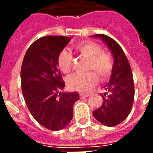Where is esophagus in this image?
Listing matches in <instances>:
<instances>
[{"label": "esophagus", "mask_w": 153, "mask_h": 153, "mask_svg": "<svg viewBox=\"0 0 153 153\" xmlns=\"http://www.w3.org/2000/svg\"><path fill=\"white\" fill-rule=\"evenodd\" d=\"M79 96H80V98H87L90 96V94H86V93H80L79 94Z\"/></svg>", "instance_id": "1"}]
</instances>
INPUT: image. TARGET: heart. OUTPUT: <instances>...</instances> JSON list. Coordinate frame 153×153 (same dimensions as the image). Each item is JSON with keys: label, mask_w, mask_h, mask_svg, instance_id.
<instances>
[{"label": "heart", "mask_w": 153, "mask_h": 153, "mask_svg": "<svg viewBox=\"0 0 153 153\" xmlns=\"http://www.w3.org/2000/svg\"><path fill=\"white\" fill-rule=\"evenodd\" d=\"M74 49L82 57L89 60L87 71H91L83 75L75 74L67 79V86L71 90L79 92H86L98 83V74L101 80L105 81L113 71L114 62L111 56L103 52L99 44L92 41H82L74 47ZM73 56L68 51H60L57 58L58 66L60 71L66 74H71L73 69Z\"/></svg>", "instance_id": "1"}]
</instances>
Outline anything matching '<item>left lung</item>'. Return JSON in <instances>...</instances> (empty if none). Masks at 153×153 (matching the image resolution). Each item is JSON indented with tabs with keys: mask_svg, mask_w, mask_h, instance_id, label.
<instances>
[{
	"mask_svg": "<svg viewBox=\"0 0 153 153\" xmlns=\"http://www.w3.org/2000/svg\"><path fill=\"white\" fill-rule=\"evenodd\" d=\"M102 39L114 56V68L102 97V106L93 111L97 121L112 127L121 123L130 114L134 100V84L130 65L121 46L114 39L103 34L92 36Z\"/></svg>",
	"mask_w": 153,
	"mask_h": 153,
	"instance_id": "8db88e82",
	"label": "left lung"
}]
</instances>
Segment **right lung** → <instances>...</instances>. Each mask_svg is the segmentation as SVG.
<instances>
[{
	"label": "right lung",
	"mask_w": 153,
	"mask_h": 153,
	"mask_svg": "<svg viewBox=\"0 0 153 153\" xmlns=\"http://www.w3.org/2000/svg\"><path fill=\"white\" fill-rule=\"evenodd\" d=\"M71 38L48 36L28 48L21 67L24 98L30 113L42 126L52 131L65 128L73 118V106L79 94L60 93L65 82L57 58Z\"/></svg>",
	"instance_id": "right-lung-1"
}]
</instances>
